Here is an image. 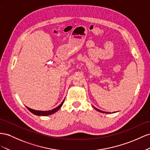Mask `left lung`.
I'll use <instances>...</instances> for the list:
<instances>
[{"label":"left lung","instance_id":"left-lung-1","mask_svg":"<svg viewBox=\"0 0 150 150\" xmlns=\"http://www.w3.org/2000/svg\"><path fill=\"white\" fill-rule=\"evenodd\" d=\"M93 108H94V109H95L96 110H97V111H99V112H102V113H108V114L110 113V112H104V111H102V110H99V109H97L96 108H95V107H93Z\"/></svg>","mask_w":150,"mask_h":150}]
</instances>
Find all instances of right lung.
I'll return each instance as SVG.
<instances>
[{"instance_id": "right-lung-1", "label": "right lung", "mask_w": 150, "mask_h": 150, "mask_svg": "<svg viewBox=\"0 0 150 150\" xmlns=\"http://www.w3.org/2000/svg\"><path fill=\"white\" fill-rule=\"evenodd\" d=\"M64 100H65V99L63 100V101L62 102L60 105H59L57 108H54L52 110H46V111H42V110H34V109H32L31 108H29L28 107H26L27 109L30 111V112H32L33 114H34L35 115H42V116H45V115H51L54 112H56L57 111H58L59 109L61 108V107L62 106L63 102H64Z\"/></svg>"}]
</instances>
